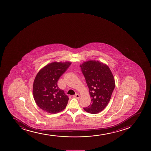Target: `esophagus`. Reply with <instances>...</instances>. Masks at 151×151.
<instances>
[{
  "label": "esophagus",
  "mask_w": 151,
  "mask_h": 151,
  "mask_svg": "<svg viewBox=\"0 0 151 151\" xmlns=\"http://www.w3.org/2000/svg\"><path fill=\"white\" fill-rule=\"evenodd\" d=\"M73 96L76 99H79L80 97V95L78 94H76L75 95H73Z\"/></svg>",
  "instance_id": "esophagus-1"
}]
</instances>
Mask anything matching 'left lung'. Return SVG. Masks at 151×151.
Segmentation results:
<instances>
[{
    "mask_svg": "<svg viewBox=\"0 0 151 151\" xmlns=\"http://www.w3.org/2000/svg\"><path fill=\"white\" fill-rule=\"evenodd\" d=\"M80 67L91 97L90 105L83 109L88 113L98 114L110 101L115 87L114 76L109 67L99 61L85 62Z\"/></svg>",
    "mask_w": 151,
    "mask_h": 151,
    "instance_id": "1",
    "label": "left lung"
}]
</instances>
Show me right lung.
Wrapping results in <instances>:
<instances>
[{"label":"right lung","mask_w":151,"mask_h":151,"mask_svg":"<svg viewBox=\"0 0 151 151\" xmlns=\"http://www.w3.org/2000/svg\"><path fill=\"white\" fill-rule=\"evenodd\" d=\"M71 64L50 63L37 75L33 84V95L37 106L44 111L57 114L65 109L69 97L64 90L58 87L57 83Z\"/></svg>","instance_id":"add662e5"}]
</instances>
